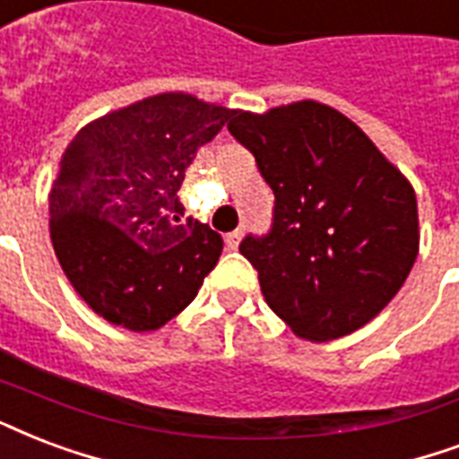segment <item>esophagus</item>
<instances>
[{
	"instance_id": "esophagus-1",
	"label": "esophagus",
	"mask_w": 459,
	"mask_h": 459,
	"mask_svg": "<svg viewBox=\"0 0 459 459\" xmlns=\"http://www.w3.org/2000/svg\"><path fill=\"white\" fill-rule=\"evenodd\" d=\"M240 238H243V229H236L230 230V233H226V247H229V250H236L238 243H240Z\"/></svg>"
}]
</instances>
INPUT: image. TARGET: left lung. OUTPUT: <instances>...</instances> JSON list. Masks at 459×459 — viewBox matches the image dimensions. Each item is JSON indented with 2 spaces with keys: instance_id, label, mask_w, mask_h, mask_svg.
<instances>
[{
  "instance_id": "8db88e82",
  "label": "left lung",
  "mask_w": 459,
  "mask_h": 459,
  "mask_svg": "<svg viewBox=\"0 0 459 459\" xmlns=\"http://www.w3.org/2000/svg\"><path fill=\"white\" fill-rule=\"evenodd\" d=\"M229 132L274 192L269 233L240 243L267 306L310 342L370 323L419 255L416 195L407 178L361 127L315 100L264 115L236 110Z\"/></svg>"
}]
</instances>
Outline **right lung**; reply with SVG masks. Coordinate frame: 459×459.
Listing matches in <instances>:
<instances>
[{
    "mask_svg": "<svg viewBox=\"0 0 459 459\" xmlns=\"http://www.w3.org/2000/svg\"><path fill=\"white\" fill-rule=\"evenodd\" d=\"M233 110L159 93L69 142L50 190V238L76 293L108 323L159 330L183 313L223 250L178 199L185 170Z\"/></svg>",
    "mask_w": 459,
    "mask_h": 459,
    "instance_id": "right-lung-1",
    "label": "right lung"
}]
</instances>
